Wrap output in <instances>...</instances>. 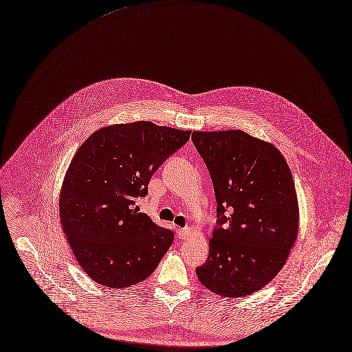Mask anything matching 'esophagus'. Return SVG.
Returning <instances> with one entry per match:
<instances>
[{
	"label": "esophagus",
	"instance_id": "esophagus-1",
	"mask_svg": "<svg viewBox=\"0 0 352 352\" xmlns=\"http://www.w3.org/2000/svg\"><path fill=\"white\" fill-rule=\"evenodd\" d=\"M190 234H191V230H190V228H179V230H177V236H179L180 239H186Z\"/></svg>",
	"mask_w": 352,
	"mask_h": 352
}]
</instances>
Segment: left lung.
<instances>
[{
    "label": "left lung",
    "instance_id": "8db88e82",
    "mask_svg": "<svg viewBox=\"0 0 352 352\" xmlns=\"http://www.w3.org/2000/svg\"><path fill=\"white\" fill-rule=\"evenodd\" d=\"M191 139L217 201V226L198 278L221 296L254 294L281 270L298 236L289 166L276 146L241 129L195 131Z\"/></svg>",
    "mask_w": 352,
    "mask_h": 352
}]
</instances>
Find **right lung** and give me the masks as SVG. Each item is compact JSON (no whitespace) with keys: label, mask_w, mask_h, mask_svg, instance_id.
Instances as JSON below:
<instances>
[{"label":"right lung","mask_w":352,"mask_h":352,"mask_svg":"<svg viewBox=\"0 0 352 352\" xmlns=\"http://www.w3.org/2000/svg\"><path fill=\"white\" fill-rule=\"evenodd\" d=\"M191 131L135 121L96 131L76 151L60 192V220L75 258L96 283L125 288L147 278L175 234L139 213L154 172Z\"/></svg>","instance_id":"add662e5"}]
</instances>
